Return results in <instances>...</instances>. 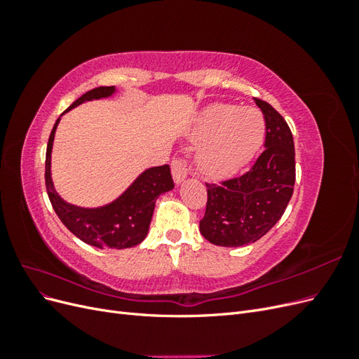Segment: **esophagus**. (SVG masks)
Returning <instances> with one entry per match:
<instances>
[{
	"mask_svg": "<svg viewBox=\"0 0 359 359\" xmlns=\"http://www.w3.org/2000/svg\"><path fill=\"white\" fill-rule=\"evenodd\" d=\"M170 169H172V177H173V181H175L177 184L181 182L184 178L187 177L189 173V166L187 163L184 161L181 157H177L172 160V165H170Z\"/></svg>",
	"mask_w": 359,
	"mask_h": 359,
	"instance_id": "obj_1",
	"label": "esophagus"
}]
</instances>
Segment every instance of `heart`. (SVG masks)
<instances>
[{"label": "heart", "mask_w": 359, "mask_h": 359, "mask_svg": "<svg viewBox=\"0 0 359 359\" xmlns=\"http://www.w3.org/2000/svg\"><path fill=\"white\" fill-rule=\"evenodd\" d=\"M264 118L255 109L212 104L194 126L193 137L203 140L198 165L211 177H226L243 168L264 140Z\"/></svg>", "instance_id": "obj_1"}]
</instances>
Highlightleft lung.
I'll list each match as a JSON object with an SVG mask.
<instances>
[{"instance_id":"1","label":"left lung","mask_w":359,"mask_h":359,"mask_svg":"<svg viewBox=\"0 0 359 359\" xmlns=\"http://www.w3.org/2000/svg\"><path fill=\"white\" fill-rule=\"evenodd\" d=\"M265 118V149L241 175L205 182L208 199L199 223L205 240L222 247L256 243L283 215L295 186L292 132L269 103L255 99Z\"/></svg>"}]
</instances>
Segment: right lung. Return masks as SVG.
I'll use <instances>...</instances> for the list:
<instances>
[{"label":"right lung","instance_id":"1","mask_svg":"<svg viewBox=\"0 0 359 359\" xmlns=\"http://www.w3.org/2000/svg\"><path fill=\"white\" fill-rule=\"evenodd\" d=\"M115 91V86H99L81 95L67 111L78 104L109 97ZM66 111V112H67ZM60 123V118L53 126L46 148L45 181L48 196L53 211L57 212L62 224L82 240L83 243L99 248H128L135 247L145 240L153 219L154 205L161 193L173 189V180L169 165L147 169L123 196L115 202L102 206V208H79V206L64 202L53 189L50 178V151L53 136Z\"/></svg>","mask_w":359,"mask_h":359}]
</instances>
